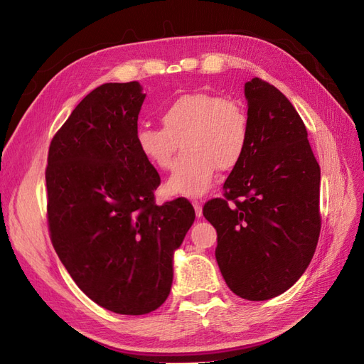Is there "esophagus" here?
Listing matches in <instances>:
<instances>
[{
    "instance_id": "1",
    "label": "esophagus",
    "mask_w": 364,
    "mask_h": 364,
    "mask_svg": "<svg viewBox=\"0 0 364 364\" xmlns=\"http://www.w3.org/2000/svg\"><path fill=\"white\" fill-rule=\"evenodd\" d=\"M193 206H194L196 215L200 217L202 215V200L200 199H193Z\"/></svg>"
}]
</instances>
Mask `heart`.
Segmentation results:
<instances>
[{
  "mask_svg": "<svg viewBox=\"0 0 364 364\" xmlns=\"http://www.w3.org/2000/svg\"><path fill=\"white\" fill-rule=\"evenodd\" d=\"M162 126L136 130V146L153 167L167 171L183 144L167 191L199 196L211 186L217 168L230 170L245 156L249 117L243 105L213 92L179 95L162 109Z\"/></svg>",
  "mask_w": 364,
  "mask_h": 364,
  "instance_id": "obj_1",
  "label": "heart"
}]
</instances>
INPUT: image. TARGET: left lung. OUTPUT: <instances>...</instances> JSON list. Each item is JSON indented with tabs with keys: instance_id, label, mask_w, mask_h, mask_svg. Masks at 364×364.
Segmentation results:
<instances>
[{
	"instance_id": "1",
	"label": "left lung",
	"mask_w": 364,
	"mask_h": 364,
	"mask_svg": "<svg viewBox=\"0 0 364 364\" xmlns=\"http://www.w3.org/2000/svg\"><path fill=\"white\" fill-rule=\"evenodd\" d=\"M249 142L203 215L217 230L215 259L247 301L282 294L302 277L321 234V167L302 118L278 87L245 85Z\"/></svg>"
}]
</instances>
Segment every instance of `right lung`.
<instances>
[{
  "label": "right lung",
  "instance_id": "right-lung-1",
  "mask_svg": "<svg viewBox=\"0 0 364 364\" xmlns=\"http://www.w3.org/2000/svg\"><path fill=\"white\" fill-rule=\"evenodd\" d=\"M144 98L138 82L95 87L53 136L46 170L54 250L90 299L129 316L167 299L196 217L183 197L155 202L159 173L136 146Z\"/></svg>",
  "mask_w": 364,
  "mask_h": 364
}]
</instances>
